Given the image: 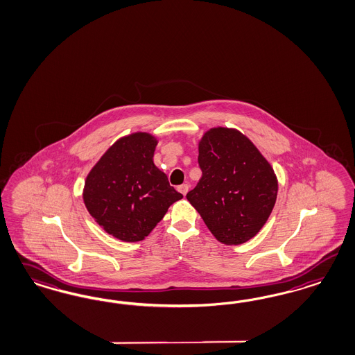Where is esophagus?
Listing matches in <instances>:
<instances>
[{
	"instance_id": "esophagus-1",
	"label": "esophagus",
	"mask_w": 355,
	"mask_h": 355,
	"mask_svg": "<svg viewBox=\"0 0 355 355\" xmlns=\"http://www.w3.org/2000/svg\"><path fill=\"white\" fill-rule=\"evenodd\" d=\"M178 191H180L182 196H186L187 191H189V184H181V186H178Z\"/></svg>"
}]
</instances>
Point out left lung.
<instances>
[{
	"mask_svg": "<svg viewBox=\"0 0 355 355\" xmlns=\"http://www.w3.org/2000/svg\"><path fill=\"white\" fill-rule=\"evenodd\" d=\"M198 149L202 178L186 198L218 241L244 244L261 231L275 205L274 169L234 128L208 130Z\"/></svg>",
	"mask_w": 355,
	"mask_h": 355,
	"instance_id": "obj_1",
	"label": "left lung"
}]
</instances>
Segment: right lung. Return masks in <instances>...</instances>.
Listing matches in <instances>:
<instances>
[{"label": "right lung", "mask_w": 355, "mask_h": 355, "mask_svg": "<svg viewBox=\"0 0 355 355\" xmlns=\"http://www.w3.org/2000/svg\"><path fill=\"white\" fill-rule=\"evenodd\" d=\"M157 139L148 132L123 136L89 171L84 203L106 232L125 243L141 241L184 196L153 162Z\"/></svg>", "instance_id": "obj_1"}]
</instances>
